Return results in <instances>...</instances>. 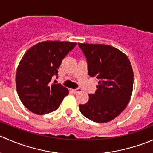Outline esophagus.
I'll use <instances>...</instances> for the list:
<instances>
[{"label":"esophagus","mask_w":153,"mask_h":153,"mask_svg":"<svg viewBox=\"0 0 153 153\" xmlns=\"http://www.w3.org/2000/svg\"><path fill=\"white\" fill-rule=\"evenodd\" d=\"M72 90H73L74 92L77 93V92H80V91H81V89H80V88H77V89H72Z\"/></svg>","instance_id":"34e87169"}]
</instances>
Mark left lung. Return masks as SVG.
Returning a JSON list of instances; mask_svg holds the SVG:
<instances>
[{"label": "left lung", "instance_id": "1", "mask_svg": "<svg viewBox=\"0 0 153 153\" xmlns=\"http://www.w3.org/2000/svg\"><path fill=\"white\" fill-rule=\"evenodd\" d=\"M85 55L88 74L99 81L95 94L80 104L81 113L97 123L110 121L127 106L133 89V70L129 58L112 46L78 43Z\"/></svg>", "mask_w": 153, "mask_h": 153}]
</instances>
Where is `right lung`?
Segmentation results:
<instances>
[{"label": "right lung", "instance_id": "right-lung-1", "mask_svg": "<svg viewBox=\"0 0 153 153\" xmlns=\"http://www.w3.org/2000/svg\"><path fill=\"white\" fill-rule=\"evenodd\" d=\"M76 44L42 41L25 52L17 69L15 83L20 100L29 111L37 115L53 112L69 94L67 88L50 81L53 75H58L63 59Z\"/></svg>", "mask_w": 153, "mask_h": 153}]
</instances>
